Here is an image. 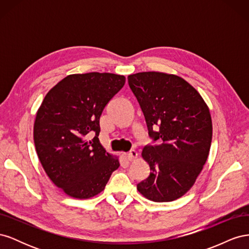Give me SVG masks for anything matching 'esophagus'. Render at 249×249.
Listing matches in <instances>:
<instances>
[{
    "mask_svg": "<svg viewBox=\"0 0 249 249\" xmlns=\"http://www.w3.org/2000/svg\"><path fill=\"white\" fill-rule=\"evenodd\" d=\"M137 156H138L137 152H136V150H134V149L130 150L129 153L125 154V158L127 159V161H133V160H135V159H136V158H137Z\"/></svg>",
    "mask_w": 249,
    "mask_h": 249,
    "instance_id": "1",
    "label": "esophagus"
}]
</instances>
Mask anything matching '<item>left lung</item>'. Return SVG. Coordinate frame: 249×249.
Here are the masks:
<instances>
[{"label": "left lung", "mask_w": 249, "mask_h": 249, "mask_svg": "<svg viewBox=\"0 0 249 249\" xmlns=\"http://www.w3.org/2000/svg\"><path fill=\"white\" fill-rule=\"evenodd\" d=\"M144 114L149 136L159 145L142 149L149 176L137 185L145 198L167 202L182 197L207 162L213 125L199 92L172 73L143 71L127 77ZM158 127V132L153 130Z\"/></svg>", "instance_id": "1"}]
</instances>
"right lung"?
<instances>
[{
    "instance_id": "add662e5",
    "label": "right lung",
    "mask_w": 249,
    "mask_h": 249,
    "mask_svg": "<svg viewBox=\"0 0 249 249\" xmlns=\"http://www.w3.org/2000/svg\"><path fill=\"white\" fill-rule=\"evenodd\" d=\"M125 83L110 72L73 73L44 96L37 110L33 138L38 159L50 179L65 194L91 198L106 187L119 158L101 144L100 117ZM95 132L93 141L87 135Z\"/></svg>"
}]
</instances>
